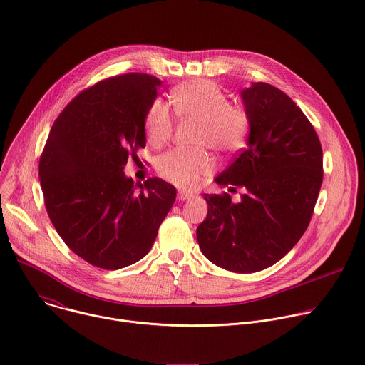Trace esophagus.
Masks as SVG:
<instances>
[{
    "label": "esophagus",
    "instance_id": "1",
    "mask_svg": "<svg viewBox=\"0 0 365 365\" xmlns=\"http://www.w3.org/2000/svg\"><path fill=\"white\" fill-rule=\"evenodd\" d=\"M193 197V193L190 192H186V190H178V199L179 200H187V199H192Z\"/></svg>",
    "mask_w": 365,
    "mask_h": 365
}]
</instances>
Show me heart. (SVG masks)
<instances>
[{"label":"heart","instance_id":"b5f03b06","mask_svg":"<svg viewBox=\"0 0 365 365\" xmlns=\"http://www.w3.org/2000/svg\"><path fill=\"white\" fill-rule=\"evenodd\" d=\"M175 113L199 123L195 143L206 144L224 154L240 150L250 130L248 114L244 108L231 106L225 92L211 81L195 79L178 86L170 98ZM147 141L153 145L165 144L173 131L169 107L155 101L144 118ZM158 173L175 186L186 190L196 189L214 170V162L203 148H173L162 154Z\"/></svg>","mask_w":365,"mask_h":365}]
</instances>
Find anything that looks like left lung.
Wrapping results in <instances>:
<instances>
[{"instance_id":"8db88e82","label":"left lung","mask_w":365,"mask_h":365,"mask_svg":"<svg viewBox=\"0 0 365 365\" xmlns=\"http://www.w3.org/2000/svg\"><path fill=\"white\" fill-rule=\"evenodd\" d=\"M250 120L247 147L215 178L228 193L206 195L196 238L203 255L234 273H255L283 258L306 231L321 190L318 134L284 92L264 82L241 91Z\"/></svg>"}]
</instances>
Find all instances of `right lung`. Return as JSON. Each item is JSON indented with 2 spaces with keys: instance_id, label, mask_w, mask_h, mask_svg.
<instances>
[{
  "instance_id": "1",
  "label": "right lung",
  "mask_w": 365,
  "mask_h": 365,
  "mask_svg": "<svg viewBox=\"0 0 365 365\" xmlns=\"http://www.w3.org/2000/svg\"><path fill=\"white\" fill-rule=\"evenodd\" d=\"M162 81L127 73L75 96L51 125L38 178L48 218L89 264L118 270L141 259L176 199L153 178L135 187L124 168L145 147L144 118Z\"/></svg>"
}]
</instances>
